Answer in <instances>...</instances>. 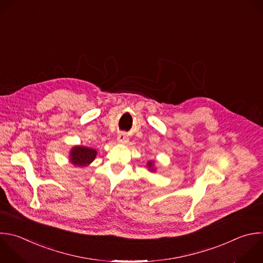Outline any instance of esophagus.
Here are the masks:
<instances>
[{"mask_svg":"<svg viewBox=\"0 0 263 263\" xmlns=\"http://www.w3.org/2000/svg\"><path fill=\"white\" fill-rule=\"evenodd\" d=\"M128 140H129V137H128V135H127L125 132H120V133L118 134V136H117V141H118L119 143H121V144L127 143Z\"/></svg>","mask_w":263,"mask_h":263,"instance_id":"34e87169","label":"esophagus"}]
</instances>
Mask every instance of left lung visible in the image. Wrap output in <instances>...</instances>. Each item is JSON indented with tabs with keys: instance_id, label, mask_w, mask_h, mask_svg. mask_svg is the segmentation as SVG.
<instances>
[{
	"instance_id": "obj_1",
	"label": "left lung",
	"mask_w": 263,
	"mask_h": 263,
	"mask_svg": "<svg viewBox=\"0 0 263 263\" xmlns=\"http://www.w3.org/2000/svg\"><path fill=\"white\" fill-rule=\"evenodd\" d=\"M146 167H147V170L151 171V172H155L156 171V167H155V162L154 161H148L146 163Z\"/></svg>"
}]
</instances>
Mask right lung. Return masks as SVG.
Returning <instances> with one entry per match:
<instances>
[{
  "instance_id": "1",
  "label": "right lung",
  "mask_w": 263,
  "mask_h": 263,
  "mask_svg": "<svg viewBox=\"0 0 263 263\" xmlns=\"http://www.w3.org/2000/svg\"><path fill=\"white\" fill-rule=\"evenodd\" d=\"M97 151L83 145H74L69 155V161L75 167L89 166L96 158Z\"/></svg>"
}]
</instances>
